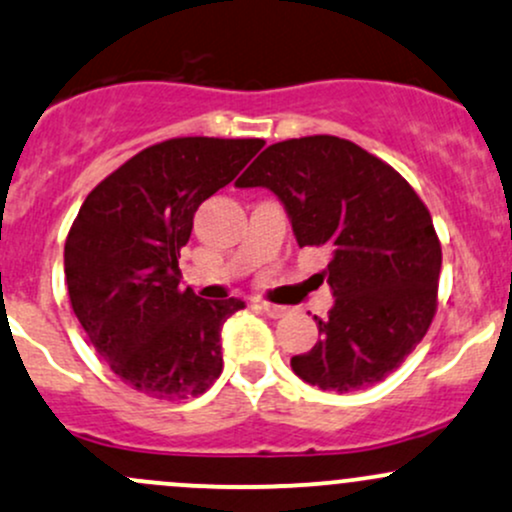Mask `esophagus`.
<instances>
[{
  "mask_svg": "<svg viewBox=\"0 0 512 512\" xmlns=\"http://www.w3.org/2000/svg\"><path fill=\"white\" fill-rule=\"evenodd\" d=\"M257 306L262 308V313H267L269 318H284L286 313H289V308L286 306H279V303H267V301H260Z\"/></svg>",
  "mask_w": 512,
  "mask_h": 512,
  "instance_id": "obj_1",
  "label": "esophagus"
}]
</instances>
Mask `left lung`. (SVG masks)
I'll list each match as a JSON object with an SVG mask.
<instances>
[{"mask_svg":"<svg viewBox=\"0 0 512 512\" xmlns=\"http://www.w3.org/2000/svg\"><path fill=\"white\" fill-rule=\"evenodd\" d=\"M235 187H265L284 204L299 247H328L318 274L333 289L318 342L291 369L323 391L386 379L428 333L442 250L430 211L391 165L335 136L274 143Z\"/></svg>","mask_w":512,"mask_h":512,"instance_id":"1","label":"left lung"}]
</instances>
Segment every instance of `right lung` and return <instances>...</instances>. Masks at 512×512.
<instances>
[{
    "mask_svg": "<svg viewBox=\"0 0 512 512\" xmlns=\"http://www.w3.org/2000/svg\"><path fill=\"white\" fill-rule=\"evenodd\" d=\"M265 140L172 138L150 145L89 192L65 240V282L89 342L123 384L177 401L221 376V328L240 299L179 289L194 213Z\"/></svg>",
    "mask_w": 512,
    "mask_h": 512,
    "instance_id": "1",
    "label": "right lung"
}]
</instances>
